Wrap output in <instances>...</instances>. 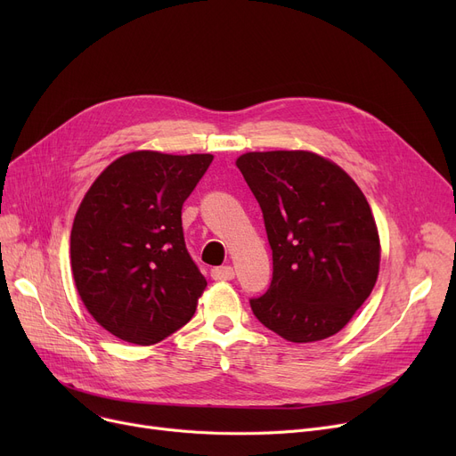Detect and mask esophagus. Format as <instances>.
<instances>
[{
  "mask_svg": "<svg viewBox=\"0 0 456 456\" xmlns=\"http://www.w3.org/2000/svg\"><path fill=\"white\" fill-rule=\"evenodd\" d=\"M210 277L214 281H231L234 279V270L231 266H220V268H212Z\"/></svg>",
  "mask_w": 456,
  "mask_h": 456,
  "instance_id": "1",
  "label": "esophagus"
}]
</instances>
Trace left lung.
I'll use <instances>...</instances> for the list:
<instances>
[{
    "mask_svg": "<svg viewBox=\"0 0 456 456\" xmlns=\"http://www.w3.org/2000/svg\"><path fill=\"white\" fill-rule=\"evenodd\" d=\"M236 166L265 216L273 258L268 292L249 301L253 314L294 344L332 337L379 277L380 238L366 196L313 151H249Z\"/></svg>",
    "mask_w": 456,
    "mask_h": 456,
    "instance_id": "1",
    "label": "left lung"
}]
</instances>
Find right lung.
<instances>
[{"mask_svg": "<svg viewBox=\"0 0 456 456\" xmlns=\"http://www.w3.org/2000/svg\"><path fill=\"white\" fill-rule=\"evenodd\" d=\"M212 159L131 151L85 194L69 234L71 275L116 338L153 346L194 316L207 281L186 251L181 208Z\"/></svg>", "mask_w": 456, "mask_h": 456, "instance_id": "1", "label": "right lung"}]
</instances>
